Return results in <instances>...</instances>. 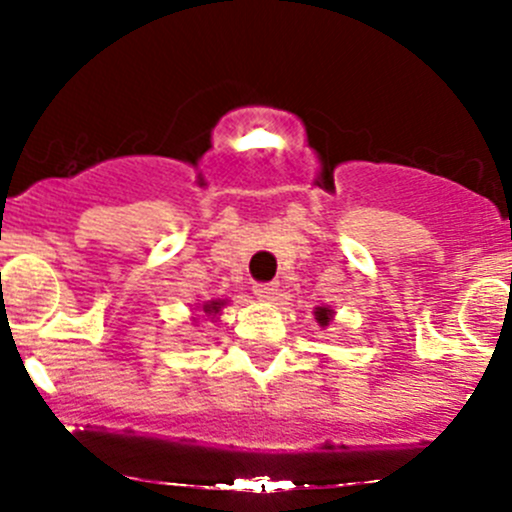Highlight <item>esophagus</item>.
Wrapping results in <instances>:
<instances>
[{"instance_id": "34e87169", "label": "esophagus", "mask_w": 512, "mask_h": 512, "mask_svg": "<svg viewBox=\"0 0 512 512\" xmlns=\"http://www.w3.org/2000/svg\"><path fill=\"white\" fill-rule=\"evenodd\" d=\"M252 292H255L257 299H265V302H270V299H275L277 285L275 282H257V285L252 287Z\"/></svg>"}]
</instances>
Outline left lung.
Returning a JSON list of instances; mask_svg holds the SVG:
<instances>
[{
    "label": "left lung",
    "instance_id": "1",
    "mask_svg": "<svg viewBox=\"0 0 512 512\" xmlns=\"http://www.w3.org/2000/svg\"><path fill=\"white\" fill-rule=\"evenodd\" d=\"M332 317H334V312L329 307H317V312H314V319H317L322 327H327V324L332 322Z\"/></svg>",
    "mask_w": 512,
    "mask_h": 512
}]
</instances>
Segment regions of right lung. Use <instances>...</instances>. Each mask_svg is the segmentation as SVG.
I'll return each instance as SVG.
<instances>
[{"label": "right lung", "instance_id": "1", "mask_svg": "<svg viewBox=\"0 0 512 512\" xmlns=\"http://www.w3.org/2000/svg\"><path fill=\"white\" fill-rule=\"evenodd\" d=\"M225 307V299H213V302H205L203 304V312L205 314H208V317H218V314H220V309H223Z\"/></svg>", "mask_w": 512, "mask_h": 512}]
</instances>
